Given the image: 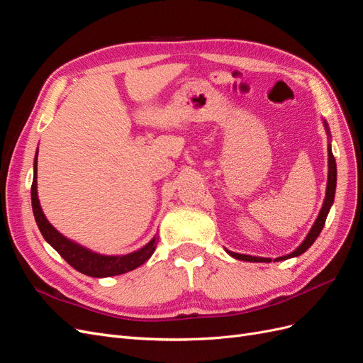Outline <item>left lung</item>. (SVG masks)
<instances>
[{"instance_id":"obj_1","label":"left lung","mask_w":363,"mask_h":363,"mask_svg":"<svg viewBox=\"0 0 363 363\" xmlns=\"http://www.w3.org/2000/svg\"><path fill=\"white\" fill-rule=\"evenodd\" d=\"M323 124H324V128L327 131V136H328V145H327V151H328V175H327V188H325V199H324V203H323V207L320 213H318V218L316 221L313 223L311 232L307 233V236L304 238L303 242L296 247L292 252H289V255L286 256H280L277 259H274V262H280V260H286V259H291V257H298L300 255H303L304 251L309 250L312 247V244L316 240V238L320 236L321 230L325 224V219H327V215L328 212H330V207L333 206V201H335V192H336V160L333 157V152H332V144H330V128H328V124L327 121L323 119ZM225 251L228 252L230 256L238 259V260H245V262H263V263H268V262H272V259L269 257H257V256H250V255H239V252H233V251H228L225 248Z\"/></svg>"}]
</instances>
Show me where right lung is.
I'll return each instance as SVG.
<instances>
[{
  "label": "right lung",
  "instance_id": "right-lung-1",
  "mask_svg": "<svg viewBox=\"0 0 363 363\" xmlns=\"http://www.w3.org/2000/svg\"><path fill=\"white\" fill-rule=\"evenodd\" d=\"M38 151L35 156V163H33L31 207H33V215H35L36 224L40 230L43 239H45L47 242L56 250L74 269L89 277L103 279V277L119 276V274H125L128 271L136 269L140 265H144L157 247L156 236L152 238L147 245L133 252H128V255L106 256L74 242V240L63 236L59 230H56L50 224L47 216L42 212L39 196H38Z\"/></svg>",
  "mask_w": 363,
  "mask_h": 363
}]
</instances>
